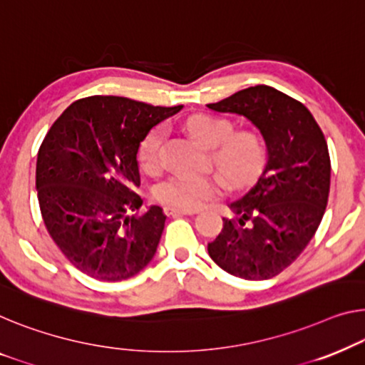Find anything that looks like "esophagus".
Returning <instances> with one entry per match:
<instances>
[{
  "instance_id": "1",
  "label": "esophagus",
  "mask_w": 365,
  "mask_h": 365,
  "mask_svg": "<svg viewBox=\"0 0 365 365\" xmlns=\"http://www.w3.org/2000/svg\"><path fill=\"white\" fill-rule=\"evenodd\" d=\"M197 210H183V208H175V206H167L165 215L168 216H182V215H195Z\"/></svg>"
}]
</instances>
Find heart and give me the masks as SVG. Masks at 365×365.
<instances>
[{
  "instance_id": "b5f03b06",
  "label": "heart",
  "mask_w": 365,
  "mask_h": 365,
  "mask_svg": "<svg viewBox=\"0 0 365 365\" xmlns=\"http://www.w3.org/2000/svg\"><path fill=\"white\" fill-rule=\"evenodd\" d=\"M187 130L211 152V164L231 187H242L252 180L265 162V144L254 130L232 134V123L225 118L200 114L187 121ZM165 128H152L139 145V162L148 172H157L164 164ZM225 188L217 177L173 175L157 188V197L167 205L195 210L217 197Z\"/></svg>"
}]
</instances>
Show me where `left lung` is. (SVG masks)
Listing matches in <instances>:
<instances>
[{
  "mask_svg": "<svg viewBox=\"0 0 365 365\" xmlns=\"http://www.w3.org/2000/svg\"><path fill=\"white\" fill-rule=\"evenodd\" d=\"M206 106L246 118L267 148L262 173L230 203L236 220L222 217L208 254L235 277L272 279L303 252L323 220L331 177L324 134L307 106L267 85L249 86Z\"/></svg>",
  "mask_w": 365,
  "mask_h": 365,
  "instance_id": "1",
  "label": "left lung"
}]
</instances>
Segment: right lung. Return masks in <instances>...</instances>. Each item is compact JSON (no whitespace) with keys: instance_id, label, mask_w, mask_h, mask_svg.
<instances>
[{"instance_id":"right-lung-1","label":"right lung","mask_w":365,"mask_h":365,"mask_svg":"<svg viewBox=\"0 0 365 365\" xmlns=\"http://www.w3.org/2000/svg\"><path fill=\"white\" fill-rule=\"evenodd\" d=\"M182 108L96 95L72 103L48 129L37 154V198L48 235L80 272L119 282L154 257L164 211L154 205L128 215L143 205L138 152L144 135Z\"/></svg>"}]
</instances>
